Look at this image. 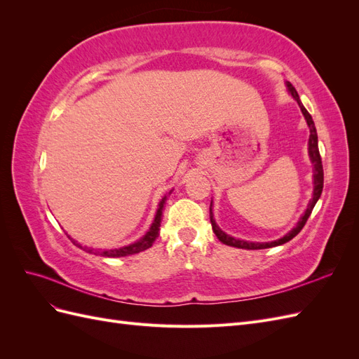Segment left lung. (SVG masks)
Segmentation results:
<instances>
[{
    "instance_id": "8db88e82",
    "label": "left lung",
    "mask_w": 359,
    "mask_h": 359,
    "mask_svg": "<svg viewBox=\"0 0 359 359\" xmlns=\"http://www.w3.org/2000/svg\"><path fill=\"white\" fill-rule=\"evenodd\" d=\"M286 86H287V91L290 93V95L293 97V99L297 100L298 106L301 107V112L304 115V118H306V121L309 124V128H310V137H309V156H310V160L313 163V198L311 201L309 202V206L306 212L302 214V217L299 219V222L297 223V226L293 227V229L290 232H287L283 238H280V240L277 241H271V243H250V241H244V240H236V238L231 236L224 233L219 226H217L214 217H212V202L210 205V219H211V226H212V231L215 233V236L219 238V240L226 244V245H231V247H236V248H245V250H260V248H271V247H277V245H281L285 244L287 241H290L293 236H297L301 229L304 227V224L307 223L309 217L314 208V205H316V202L319 201L320 194H322V189H323V168H322V158H320V154H319V147H318V133H316V127H314V121L311 115L307 112L306 107H304V104L301 103L299 100V95L297 93V90L293 88V85L290 82H286Z\"/></svg>"
}]
</instances>
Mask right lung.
I'll list each match as a JSON object with an SVG mask.
<instances>
[{
    "mask_svg": "<svg viewBox=\"0 0 359 359\" xmlns=\"http://www.w3.org/2000/svg\"><path fill=\"white\" fill-rule=\"evenodd\" d=\"M170 193H172V190L169 191V194H170ZM165 202H166V196L163 198V199L160 201V203H158V210H157V212H156L154 222H153V224H151L149 231H148L142 238H140L139 241H136V243H133V244H130V245H126V247H121V248L103 250V252H100V255H102V256H106V257H123V256H128V255L140 253V252H144V250H147V248H149L151 245H153V243L157 240V236H158L161 214H163V205H165ZM69 238H70V236H69ZM70 240H72V238H70ZM73 244L82 248V245L78 244V243L73 241ZM88 253H93L91 250H88Z\"/></svg>",
    "mask_w": 359,
    "mask_h": 359,
    "instance_id": "obj_1",
    "label": "right lung"
}]
</instances>
